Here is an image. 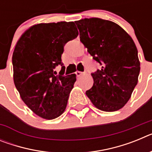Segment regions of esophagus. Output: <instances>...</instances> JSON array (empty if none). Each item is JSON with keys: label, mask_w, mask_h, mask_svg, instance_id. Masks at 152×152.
<instances>
[{"label": "esophagus", "mask_w": 152, "mask_h": 152, "mask_svg": "<svg viewBox=\"0 0 152 152\" xmlns=\"http://www.w3.org/2000/svg\"><path fill=\"white\" fill-rule=\"evenodd\" d=\"M76 75H77V77H80V76H82L83 75H84V73H83V72H78V71H77V72H76Z\"/></svg>", "instance_id": "esophagus-1"}]
</instances>
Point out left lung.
Wrapping results in <instances>:
<instances>
[{
	"instance_id": "left-lung-1",
	"label": "left lung",
	"mask_w": 152,
	"mask_h": 152,
	"mask_svg": "<svg viewBox=\"0 0 152 152\" xmlns=\"http://www.w3.org/2000/svg\"><path fill=\"white\" fill-rule=\"evenodd\" d=\"M80 40L101 69L91 74L94 84L86 91L92 103L105 112L123 108L138 83L140 61L131 36L120 26L100 18L75 22Z\"/></svg>"
}]
</instances>
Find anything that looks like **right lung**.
Returning a JSON list of instances; mask_svg holds the SVG:
<instances>
[{
    "mask_svg": "<svg viewBox=\"0 0 152 152\" xmlns=\"http://www.w3.org/2000/svg\"><path fill=\"white\" fill-rule=\"evenodd\" d=\"M78 36L74 22L39 23L26 29L17 42L12 62L13 81L21 99L37 116L53 119L67 107L76 75H56L64 45Z\"/></svg>",
    "mask_w": 152,
    "mask_h": 152,
    "instance_id": "add662e5",
    "label": "right lung"
}]
</instances>
